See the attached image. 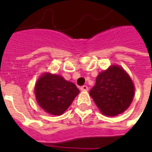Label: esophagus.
<instances>
[{
    "label": "esophagus",
    "mask_w": 152,
    "mask_h": 152,
    "mask_svg": "<svg viewBox=\"0 0 152 152\" xmlns=\"http://www.w3.org/2000/svg\"><path fill=\"white\" fill-rule=\"evenodd\" d=\"M80 90L83 91H88V87L86 85H83L80 88Z\"/></svg>",
    "instance_id": "1"
}]
</instances>
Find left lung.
Wrapping results in <instances>:
<instances>
[{
  "mask_svg": "<svg viewBox=\"0 0 152 152\" xmlns=\"http://www.w3.org/2000/svg\"><path fill=\"white\" fill-rule=\"evenodd\" d=\"M90 95L103 114L116 116L130 106L134 96V86L124 69L112 65L99 74Z\"/></svg>",
  "mask_w": 152,
  "mask_h": 152,
  "instance_id": "obj_1",
  "label": "left lung"
}]
</instances>
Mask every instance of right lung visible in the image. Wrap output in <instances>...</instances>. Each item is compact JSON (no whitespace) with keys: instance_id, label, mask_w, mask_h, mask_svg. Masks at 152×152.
<instances>
[{"instance_id":"obj_1","label":"right lung","mask_w":152,"mask_h":152,"mask_svg":"<svg viewBox=\"0 0 152 152\" xmlns=\"http://www.w3.org/2000/svg\"><path fill=\"white\" fill-rule=\"evenodd\" d=\"M34 92L38 103L45 111L61 115L69 108L80 90L61 76L46 73L37 81Z\"/></svg>"}]
</instances>
